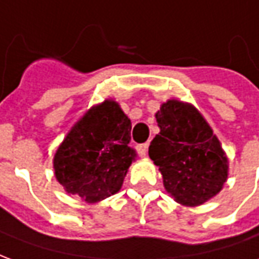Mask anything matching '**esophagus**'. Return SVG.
I'll list each match as a JSON object with an SVG mask.
<instances>
[{"instance_id": "obj_1", "label": "esophagus", "mask_w": 259, "mask_h": 259, "mask_svg": "<svg viewBox=\"0 0 259 259\" xmlns=\"http://www.w3.org/2000/svg\"><path fill=\"white\" fill-rule=\"evenodd\" d=\"M136 150H137V154H139L140 157H146L147 150H148V144H147V143H144V144H139V146L136 147Z\"/></svg>"}]
</instances>
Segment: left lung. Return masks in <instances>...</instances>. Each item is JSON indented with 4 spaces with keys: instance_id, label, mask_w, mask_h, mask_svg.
Listing matches in <instances>:
<instances>
[{
    "instance_id": "left-lung-1",
    "label": "left lung",
    "mask_w": 259,
    "mask_h": 259,
    "mask_svg": "<svg viewBox=\"0 0 259 259\" xmlns=\"http://www.w3.org/2000/svg\"><path fill=\"white\" fill-rule=\"evenodd\" d=\"M158 133L148 154L159 166L163 186L183 205H200L228 179V158L209 124L185 102L169 100L157 115Z\"/></svg>"
}]
</instances>
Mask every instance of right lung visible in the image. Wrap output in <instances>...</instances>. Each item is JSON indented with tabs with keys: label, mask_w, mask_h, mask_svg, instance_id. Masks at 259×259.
I'll return each instance as SVG.
<instances>
[{
	"label": "right lung",
	"mask_w": 259,
	"mask_h": 259,
	"mask_svg": "<svg viewBox=\"0 0 259 259\" xmlns=\"http://www.w3.org/2000/svg\"><path fill=\"white\" fill-rule=\"evenodd\" d=\"M130 130V119L115 101L91 108L54 158L55 176L65 190L87 202L119 191L136 155L129 147Z\"/></svg>",
	"instance_id": "1"
}]
</instances>
